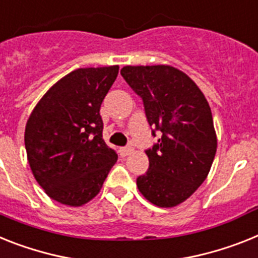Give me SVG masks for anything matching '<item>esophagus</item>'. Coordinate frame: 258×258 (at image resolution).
I'll use <instances>...</instances> for the list:
<instances>
[{"label":"esophagus","mask_w":258,"mask_h":258,"mask_svg":"<svg viewBox=\"0 0 258 258\" xmlns=\"http://www.w3.org/2000/svg\"><path fill=\"white\" fill-rule=\"evenodd\" d=\"M131 152H133V148H131V147H122V148L119 149V153H120V156H122V157L128 156Z\"/></svg>","instance_id":"esophagus-1"}]
</instances>
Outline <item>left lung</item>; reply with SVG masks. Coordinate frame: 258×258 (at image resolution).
Wrapping results in <instances>:
<instances>
[{"mask_svg":"<svg viewBox=\"0 0 258 258\" xmlns=\"http://www.w3.org/2000/svg\"><path fill=\"white\" fill-rule=\"evenodd\" d=\"M120 75L143 99L152 135L149 168L136 185L159 207H174L206 179L216 153V134L209 102L189 76L170 66H127Z\"/></svg>","mask_w":258,"mask_h":258,"instance_id":"1","label":"left lung"}]
</instances>
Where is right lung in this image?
I'll use <instances>...</instances> for the list:
<instances>
[{
    "label": "right lung",
    "mask_w": 258,
    "mask_h": 258,
    "mask_svg": "<svg viewBox=\"0 0 258 258\" xmlns=\"http://www.w3.org/2000/svg\"><path fill=\"white\" fill-rule=\"evenodd\" d=\"M118 66L80 68L49 88L25 130L32 174L49 198L82 206L97 196L118 160L102 139L101 103Z\"/></svg>",
    "instance_id": "obj_1"
}]
</instances>
